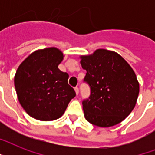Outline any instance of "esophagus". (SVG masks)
<instances>
[{"label": "esophagus", "instance_id": "esophagus-1", "mask_svg": "<svg viewBox=\"0 0 155 155\" xmlns=\"http://www.w3.org/2000/svg\"><path fill=\"white\" fill-rule=\"evenodd\" d=\"M75 92L76 95L79 94V88H78V87H75Z\"/></svg>", "mask_w": 155, "mask_h": 155}]
</instances>
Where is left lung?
<instances>
[{
  "label": "left lung",
  "mask_w": 155,
  "mask_h": 155,
  "mask_svg": "<svg viewBox=\"0 0 155 155\" xmlns=\"http://www.w3.org/2000/svg\"><path fill=\"white\" fill-rule=\"evenodd\" d=\"M80 58L87 71L84 80L91 88L89 99L83 101L85 119L99 127L117 125L137 103L139 83L134 71L122 56L106 49Z\"/></svg>",
  "instance_id": "obj_1"
}]
</instances>
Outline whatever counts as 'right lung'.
Listing matches in <instances>:
<instances>
[{"mask_svg":"<svg viewBox=\"0 0 155 155\" xmlns=\"http://www.w3.org/2000/svg\"><path fill=\"white\" fill-rule=\"evenodd\" d=\"M63 58V51L56 47L37 50L23 60L16 71L14 86L18 101L36 120L58 119L75 97L68 84V74L58 68Z\"/></svg>","mask_w":155,"mask_h":155,"instance_id":"right-lung-1","label":"right lung"}]
</instances>
